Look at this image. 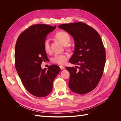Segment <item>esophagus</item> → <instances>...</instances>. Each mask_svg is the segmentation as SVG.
Segmentation results:
<instances>
[{"label": "esophagus", "mask_w": 121, "mask_h": 121, "mask_svg": "<svg viewBox=\"0 0 121 121\" xmlns=\"http://www.w3.org/2000/svg\"><path fill=\"white\" fill-rule=\"evenodd\" d=\"M60 69H61V70H63V69H65V67H64V66H62V65H60Z\"/></svg>", "instance_id": "obj_1"}]
</instances>
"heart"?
Here are the masks:
<instances>
[{"label":"heart","instance_id":"b5f03b06","mask_svg":"<svg viewBox=\"0 0 121 121\" xmlns=\"http://www.w3.org/2000/svg\"><path fill=\"white\" fill-rule=\"evenodd\" d=\"M56 37L64 45H67L71 40L70 36L67 32L65 31H60L56 33ZM44 48L46 52H49L50 50V43L48 39H46L44 43ZM68 56L65 54H56L52 58L53 63L59 65H64L68 59Z\"/></svg>","mask_w":121,"mask_h":121}]
</instances>
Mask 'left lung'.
<instances>
[{
	"instance_id": "obj_1",
	"label": "left lung",
	"mask_w": 121,
	"mask_h": 121,
	"mask_svg": "<svg viewBox=\"0 0 121 121\" xmlns=\"http://www.w3.org/2000/svg\"><path fill=\"white\" fill-rule=\"evenodd\" d=\"M58 28L70 34L75 43L74 54L69 61L77 65L65 68L69 73V89L79 94L88 93L97 86L105 65V52L100 36L82 22L61 24Z\"/></svg>"
}]
</instances>
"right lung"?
I'll return each mask as SVG.
<instances>
[{
    "label": "right lung",
    "mask_w": 121,
    "mask_h": 121,
    "mask_svg": "<svg viewBox=\"0 0 121 121\" xmlns=\"http://www.w3.org/2000/svg\"><path fill=\"white\" fill-rule=\"evenodd\" d=\"M56 28L45 24L32 25L20 35L15 47L17 71L25 88L33 95L45 97L52 91L53 82L60 71L59 66L51 65L42 69L47 58L44 43L46 36Z\"/></svg>",
    "instance_id": "1"
}]
</instances>
